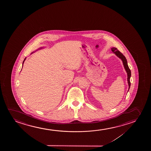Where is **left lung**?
Returning a JSON list of instances; mask_svg holds the SVG:
<instances>
[{
	"mask_svg": "<svg viewBox=\"0 0 151 151\" xmlns=\"http://www.w3.org/2000/svg\"><path fill=\"white\" fill-rule=\"evenodd\" d=\"M111 50L112 52H114V53L116 54V55L118 56L119 58H120L122 60L123 65H124V68L125 69L126 72L127 73V81H128V86H129V87H128V90H129L130 87V76H131V71H130V70L128 67L126 58L119 50H118L116 48H111Z\"/></svg>",
	"mask_w": 151,
	"mask_h": 151,
	"instance_id": "left-lung-1",
	"label": "left lung"
}]
</instances>
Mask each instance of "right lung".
I'll return each mask as SVG.
<instances>
[{
	"label": "right lung",
	"instance_id": "obj_1",
	"mask_svg": "<svg viewBox=\"0 0 151 151\" xmlns=\"http://www.w3.org/2000/svg\"><path fill=\"white\" fill-rule=\"evenodd\" d=\"M25 59H26V58H25V59H24V61H23V63H24V61H25Z\"/></svg>",
	"mask_w": 151,
	"mask_h": 151
}]
</instances>
